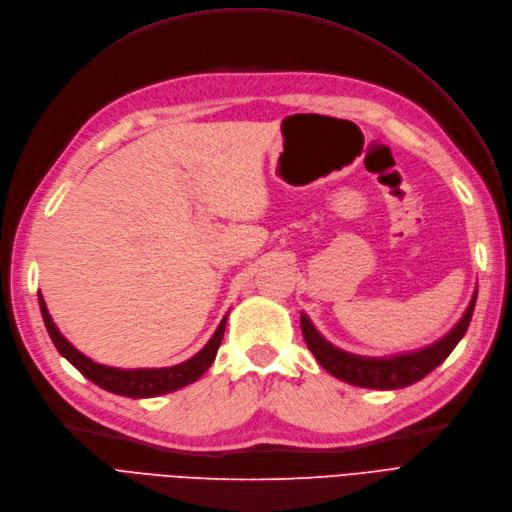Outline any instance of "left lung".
Instances as JSON below:
<instances>
[{"instance_id": "left-lung-1", "label": "left lung", "mask_w": 512, "mask_h": 512, "mask_svg": "<svg viewBox=\"0 0 512 512\" xmlns=\"http://www.w3.org/2000/svg\"><path fill=\"white\" fill-rule=\"evenodd\" d=\"M475 302L477 290L473 292V298H470L460 321L443 338L424 346V349L391 357H363L338 349V346H334L317 332V327L306 317V313H300V327L306 346H309V351L315 355L325 372H330L338 380L349 382L353 386L395 391V388L410 386L422 380L426 374H431L456 349V344L468 330L470 317H473L475 311Z\"/></svg>"}]
</instances>
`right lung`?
Here are the masks:
<instances>
[{
  "instance_id": "right-lung-1",
  "label": "right lung",
  "mask_w": 512,
  "mask_h": 512,
  "mask_svg": "<svg viewBox=\"0 0 512 512\" xmlns=\"http://www.w3.org/2000/svg\"><path fill=\"white\" fill-rule=\"evenodd\" d=\"M37 296H39V309H42L46 330H48L54 346L58 349V353L63 355L71 365H75L77 370L88 380L98 384L100 388H105V391L121 395V397H130V399L159 397V395L178 391V388L199 380L210 370V365L216 359L218 346L224 336V327H227V319H229V315H224L220 325L216 327V332L208 340V344L187 361H182L172 367H138V370H121V367L96 363L94 359L86 357L84 353H79L75 346L63 334H60L56 323L52 321L42 292H37Z\"/></svg>"
}]
</instances>
